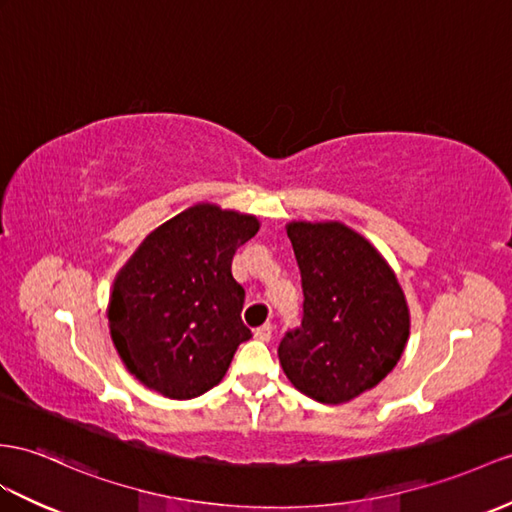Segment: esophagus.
I'll return each mask as SVG.
<instances>
[{
  "label": "esophagus",
  "instance_id": "1",
  "mask_svg": "<svg viewBox=\"0 0 512 512\" xmlns=\"http://www.w3.org/2000/svg\"><path fill=\"white\" fill-rule=\"evenodd\" d=\"M271 334H273V326H271V323H265V326H260V328L254 330L256 339H258V341H265V343L271 341Z\"/></svg>",
  "mask_w": 512,
  "mask_h": 512
}]
</instances>
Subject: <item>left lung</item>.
Here are the masks:
<instances>
[{"mask_svg":"<svg viewBox=\"0 0 512 512\" xmlns=\"http://www.w3.org/2000/svg\"><path fill=\"white\" fill-rule=\"evenodd\" d=\"M302 276V326L278 356L297 391L343 404L382 382L408 341V306L395 273L343 223H289Z\"/></svg>","mask_w":512,"mask_h":512,"instance_id":"8db88e82","label":"left lung"}]
</instances>
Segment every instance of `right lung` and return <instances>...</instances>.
I'll return each instance as SVG.
<instances>
[{
    "mask_svg": "<svg viewBox=\"0 0 512 512\" xmlns=\"http://www.w3.org/2000/svg\"><path fill=\"white\" fill-rule=\"evenodd\" d=\"M256 232V217L202 204L136 249L108 306L112 343L136 380L171 400L223 380L236 347L252 339L232 258Z\"/></svg>",
    "mask_w": 512,
    "mask_h": 512,
    "instance_id": "right-lung-1",
    "label": "right lung"
}]
</instances>
